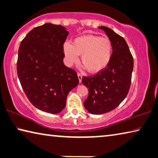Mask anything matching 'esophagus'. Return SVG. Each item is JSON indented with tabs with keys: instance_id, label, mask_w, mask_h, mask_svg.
Here are the masks:
<instances>
[{
	"instance_id": "1",
	"label": "esophagus",
	"mask_w": 158,
	"mask_h": 158,
	"mask_svg": "<svg viewBox=\"0 0 158 158\" xmlns=\"http://www.w3.org/2000/svg\"><path fill=\"white\" fill-rule=\"evenodd\" d=\"M77 76H78V78H79V82L81 83V80H82V75L81 74L78 73V74H77Z\"/></svg>"
}]
</instances>
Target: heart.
<instances>
[{
  "label": "heart",
  "mask_w": 158,
  "mask_h": 158,
  "mask_svg": "<svg viewBox=\"0 0 158 158\" xmlns=\"http://www.w3.org/2000/svg\"><path fill=\"white\" fill-rule=\"evenodd\" d=\"M63 52L67 64L73 65L78 61L79 56L84 68L91 73H97L106 68L111 60L112 44L110 39L98 35L86 34L77 37L71 44H63Z\"/></svg>",
  "instance_id": "obj_1"
}]
</instances>
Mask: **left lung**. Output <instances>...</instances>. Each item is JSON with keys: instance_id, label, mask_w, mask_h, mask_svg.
Masks as SVG:
<instances>
[{"instance_id": "obj_1", "label": "left lung", "mask_w": 158, "mask_h": 158, "mask_svg": "<svg viewBox=\"0 0 158 158\" xmlns=\"http://www.w3.org/2000/svg\"><path fill=\"white\" fill-rule=\"evenodd\" d=\"M98 28L110 39L112 55L106 69L94 76L82 78V84L89 89L84 106L94 114L107 113L124 101L131 86L134 69L133 57L124 39L108 27Z\"/></svg>"}]
</instances>
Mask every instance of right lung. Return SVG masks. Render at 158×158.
<instances>
[{
    "instance_id": "right-lung-1",
    "label": "right lung",
    "mask_w": 158,
    "mask_h": 158,
    "mask_svg": "<svg viewBox=\"0 0 158 158\" xmlns=\"http://www.w3.org/2000/svg\"><path fill=\"white\" fill-rule=\"evenodd\" d=\"M68 34L62 25L46 23L30 31L18 51L17 71L22 89L34 107L48 113H60L79 84L77 72L63 62Z\"/></svg>"
}]
</instances>
